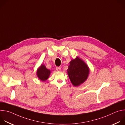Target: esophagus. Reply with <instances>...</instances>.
<instances>
[{"label":"esophagus","mask_w":125,"mask_h":125,"mask_svg":"<svg viewBox=\"0 0 125 125\" xmlns=\"http://www.w3.org/2000/svg\"><path fill=\"white\" fill-rule=\"evenodd\" d=\"M56 69L57 71H60L61 70V67H56Z\"/></svg>","instance_id":"1"}]
</instances>
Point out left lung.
I'll return each instance as SVG.
<instances>
[{
  "mask_svg": "<svg viewBox=\"0 0 125 125\" xmlns=\"http://www.w3.org/2000/svg\"><path fill=\"white\" fill-rule=\"evenodd\" d=\"M67 73L73 85L77 86L84 83L87 79L90 69L83 60L77 57L70 62Z\"/></svg>",
  "mask_w": 125,
  "mask_h": 125,
  "instance_id": "1",
  "label": "left lung"
}]
</instances>
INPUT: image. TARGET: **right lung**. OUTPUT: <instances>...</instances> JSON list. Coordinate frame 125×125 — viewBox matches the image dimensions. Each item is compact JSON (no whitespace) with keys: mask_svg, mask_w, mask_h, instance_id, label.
Masks as SVG:
<instances>
[{"mask_svg":"<svg viewBox=\"0 0 125 125\" xmlns=\"http://www.w3.org/2000/svg\"><path fill=\"white\" fill-rule=\"evenodd\" d=\"M37 75L41 81L44 82L49 78L50 75V71L47 69L45 65L42 64L37 70Z\"/></svg>","mask_w":125,"mask_h":125,"instance_id":"obj_1","label":"right lung"}]
</instances>
